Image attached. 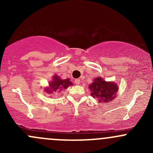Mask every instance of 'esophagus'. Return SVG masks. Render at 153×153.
<instances>
[{
    "label": "esophagus",
    "mask_w": 153,
    "mask_h": 153,
    "mask_svg": "<svg viewBox=\"0 0 153 153\" xmlns=\"http://www.w3.org/2000/svg\"><path fill=\"white\" fill-rule=\"evenodd\" d=\"M80 82H81V81H80V80H79V79L75 80V84H76V85H78V84H80Z\"/></svg>",
    "instance_id": "obj_1"
}]
</instances>
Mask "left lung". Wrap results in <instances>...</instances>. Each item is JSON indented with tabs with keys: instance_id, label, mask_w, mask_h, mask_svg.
Masks as SVG:
<instances>
[{
	"instance_id": "8db88e82",
	"label": "left lung",
	"mask_w": 153,
	"mask_h": 153,
	"mask_svg": "<svg viewBox=\"0 0 153 153\" xmlns=\"http://www.w3.org/2000/svg\"><path fill=\"white\" fill-rule=\"evenodd\" d=\"M93 82L89 85L91 95L98 99L99 102L107 103L115 98L118 91V87L115 83L106 82L102 78H95Z\"/></svg>"
}]
</instances>
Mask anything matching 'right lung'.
I'll return each instance as SVG.
<instances>
[{
	"label": "right lung",
	"mask_w": 153,
	"mask_h": 153,
	"mask_svg": "<svg viewBox=\"0 0 153 153\" xmlns=\"http://www.w3.org/2000/svg\"><path fill=\"white\" fill-rule=\"evenodd\" d=\"M49 87H46L44 89V92L47 94L54 93L58 92V90L67 89L68 86H72V83L70 81V79H61L58 75H54L52 77V81L49 84Z\"/></svg>",
	"instance_id": "right-lung-1"
}]
</instances>
